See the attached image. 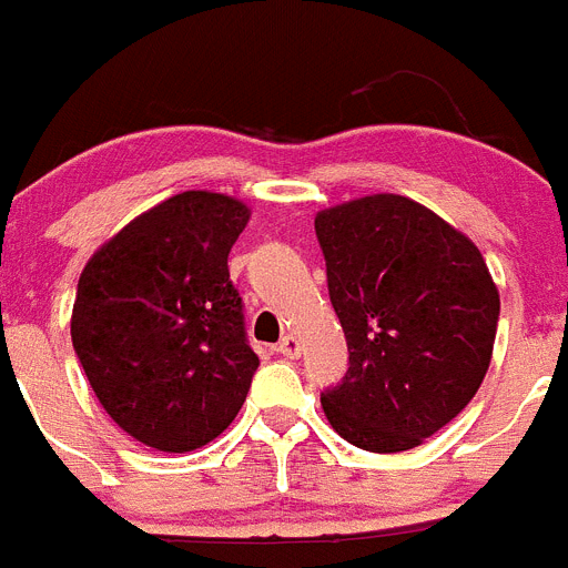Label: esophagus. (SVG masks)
<instances>
[{"instance_id":"esophagus-1","label":"esophagus","mask_w":568,"mask_h":568,"mask_svg":"<svg viewBox=\"0 0 568 568\" xmlns=\"http://www.w3.org/2000/svg\"><path fill=\"white\" fill-rule=\"evenodd\" d=\"M300 351H303V347H300V339H296L294 334L283 336V339L277 342V354H283L285 359H296V356H300Z\"/></svg>"}]
</instances>
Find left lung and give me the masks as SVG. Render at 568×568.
I'll return each instance as SVG.
<instances>
[{"mask_svg":"<svg viewBox=\"0 0 568 568\" xmlns=\"http://www.w3.org/2000/svg\"><path fill=\"white\" fill-rule=\"evenodd\" d=\"M347 339L322 410L345 442L402 453L469 405L493 359L498 288L467 234L402 195H367L314 221Z\"/></svg>","mask_w":568,"mask_h":568,"instance_id":"obj_1","label":"left lung"}]
</instances>
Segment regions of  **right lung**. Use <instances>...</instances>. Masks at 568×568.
Masks as SVG:
<instances>
[{"mask_svg": "<svg viewBox=\"0 0 568 568\" xmlns=\"http://www.w3.org/2000/svg\"><path fill=\"white\" fill-rule=\"evenodd\" d=\"M252 209L181 192L138 214L87 260L75 291V356L126 436L192 453L240 413L260 359L246 342L229 252Z\"/></svg>", "mask_w": 568, "mask_h": 568, "instance_id": "right-lung-1", "label": "right lung"}]
</instances>
